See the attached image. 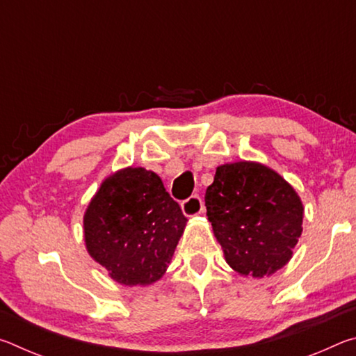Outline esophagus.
<instances>
[{"instance_id": "esophagus-1", "label": "esophagus", "mask_w": 356, "mask_h": 356, "mask_svg": "<svg viewBox=\"0 0 356 356\" xmlns=\"http://www.w3.org/2000/svg\"><path fill=\"white\" fill-rule=\"evenodd\" d=\"M180 207H182V212L185 216H196L204 210V202L200 196L195 195V196H190L188 200H185L182 204H180Z\"/></svg>"}]
</instances>
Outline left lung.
Masks as SVG:
<instances>
[{
    "instance_id": "left-lung-1",
    "label": "left lung",
    "mask_w": 356,
    "mask_h": 356,
    "mask_svg": "<svg viewBox=\"0 0 356 356\" xmlns=\"http://www.w3.org/2000/svg\"><path fill=\"white\" fill-rule=\"evenodd\" d=\"M206 207L226 262L236 272L262 278L292 257L303 206L270 168L251 161L218 166L206 191Z\"/></svg>"
}]
</instances>
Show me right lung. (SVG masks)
I'll return each mask as SVG.
<instances>
[{
	"label": "right lung",
	"instance_id": "right-lung-1",
	"mask_svg": "<svg viewBox=\"0 0 356 356\" xmlns=\"http://www.w3.org/2000/svg\"><path fill=\"white\" fill-rule=\"evenodd\" d=\"M186 218L161 179L144 168L108 177L84 215L89 254L125 286L161 278Z\"/></svg>",
	"mask_w": 356,
	"mask_h": 356
}]
</instances>
